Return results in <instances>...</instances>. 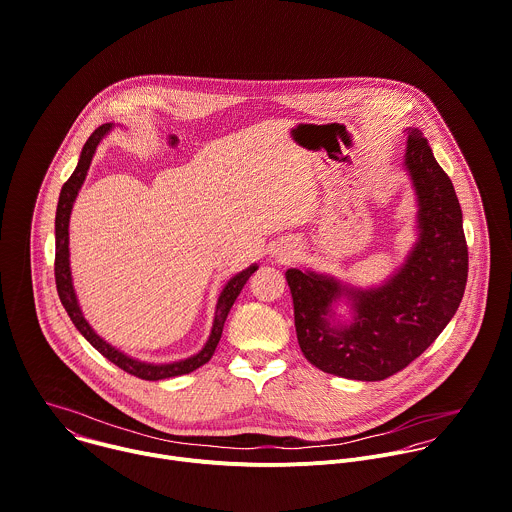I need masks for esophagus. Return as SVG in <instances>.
Masks as SVG:
<instances>
[{"mask_svg": "<svg viewBox=\"0 0 512 512\" xmlns=\"http://www.w3.org/2000/svg\"><path fill=\"white\" fill-rule=\"evenodd\" d=\"M284 260H286V256H284Z\"/></svg>", "mask_w": 512, "mask_h": 512, "instance_id": "obj_1", "label": "esophagus"}]
</instances>
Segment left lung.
I'll return each instance as SVG.
<instances>
[{"mask_svg":"<svg viewBox=\"0 0 512 512\" xmlns=\"http://www.w3.org/2000/svg\"><path fill=\"white\" fill-rule=\"evenodd\" d=\"M406 146L420 238L398 274L380 288L356 290L330 276L286 272L300 350L322 372L366 382L400 372L438 338L462 300L468 248L454 186L420 130L408 128ZM340 295L355 308L348 327H336L329 316Z\"/></svg>","mask_w":512,"mask_h":512,"instance_id":"1","label":"left lung"}]
</instances>
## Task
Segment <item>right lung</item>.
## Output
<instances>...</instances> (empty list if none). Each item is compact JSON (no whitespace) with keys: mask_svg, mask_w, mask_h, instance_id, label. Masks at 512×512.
Segmentation results:
<instances>
[{"mask_svg":"<svg viewBox=\"0 0 512 512\" xmlns=\"http://www.w3.org/2000/svg\"><path fill=\"white\" fill-rule=\"evenodd\" d=\"M112 128V124H104L100 126L90 138L88 142L84 144V150H82V156H80V162L74 170V174L68 178V182L62 186V192H60V202H58V212H56V264H54V272H56V288H58V296L68 312V316L72 318L74 326L84 334V338L100 352L104 354L110 362H114L116 366H120L124 372L132 374V376H138L142 380H164V378H172V376H182V374H190L194 372L196 368H200L202 364H206L220 338H222V330H224V322H226V316L234 304V300L238 298V294L242 292L244 284L248 282V278L258 270V266H250L248 270L240 272L238 276H234L226 288L222 290L220 298H218V306H216V318H214V326H212V334L206 342V346L192 358H186V360H180V362H172V364H150V362H140V360H134L130 356H126L124 352L116 350L114 346H110L106 340H102L94 330L92 326L86 322L80 306H78V300H76V292H74V286H72V274H70V248H68V226H70V214H72V206H74V200L78 196V190L82 188L84 180H86V174H88V168H90V162L94 158V152L100 144V140L106 136V132Z\"/></svg>","mask_w":512,"mask_h":512,"instance_id":"1","label":"right lung"}]
</instances>
